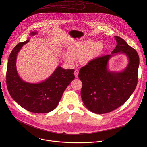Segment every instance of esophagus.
Returning a JSON list of instances; mask_svg holds the SVG:
<instances>
[{"label": "esophagus", "instance_id": "obj_1", "mask_svg": "<svg viewBox=\"0 0 147 147\" xmlns=\"http://www.w3.org/2000/svg\"><path fill=\"white\" fill-rule=\"evenodd\" d=\"M74 75L76 78H78V75H79V71L78 69H75L74 72Z\"/></svg>", "mask_w": 147, "mask_h": 147}]
</instances>
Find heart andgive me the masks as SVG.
<instances>
[{
    "label": "heart",
    "mask_w": 147,
    "mask_h": 147,
    "mask_svg": "<svg viewBox=\"0 0 147 147\" xmlns=\"http://www.w3.org/2000/svg\"><path fill=\"white\" fill-rule=\"evenodd\" d=\"M104 45L101 42L86 40L70 46L67 52L62 53L64 61L73 64L75 60L82 59L83 63H88L98 57L103 52Z\"/></svg>",
    "instance_id": "heart-1"
}]
</instances>
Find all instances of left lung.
<instances>
[{"label": "left lung", "instance_id": "8db88e82", "mask_svg": "<svg viewBox=\"0 0 147 147\" xmlns=\"http://www.w3.org/2000/svg\"><path fill=\"white\" fill-rule=\"evenodd\" d=\"M117 46L111 54L97 58L80 68L83 86L81 97L85 107L96 114L109 113L125 104L134 92L138 79L139 57L136 51L122 38L114 36ZM115 53L125 54L129 60L122 72L110 71L108 62Z\"/></svg>", "mask_w": 147, "mask_h": 147}]
</instances>
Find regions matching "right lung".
I'll return each instance as SVG.
<instances>
[{
    "mask_svg": "<svg viewBox=\"0 0 147 147\" xmlns=\"http://www.w3.org/2000/svg\"><path fill=\"white\" fill-rule=\"evenodd\" d=\"M37 32H32L31 36ZM29 40L18 44L11 51L8 61L6 83L12 98L25 110L35 113H47L58 105L63 92L75 79L74 69H64L58 66L53 74L40 83L23 81L19 76L16 65L17 55L23 45Z\"/></svg>",
    "mask_w": 147,
    "mask_h": 147,
    "instance_id": "add662e5",
    "label": "right lung"
}]
</instances>
